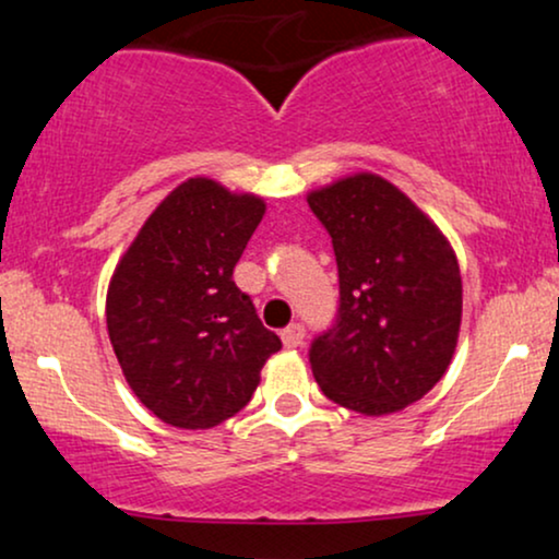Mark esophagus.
Instances as JSON below:
<instances>
[{
	"mask_svg": "<svg viewBox=\"0 0 559 559\" xmlns=\"http://www.w3.org/2000/svg\"><path fill=\"white\" fill-rule=\"evenodd\" d=\"M281 342H284L286 349H297V346L305 342V325L299 323L288 325V329H284V333H281Z\"/></svg>",
	"mask_w": 559,
	"mask_h": 559,
	"instance_id": "34e87169",
	"label": "esophagus"
}]
</instances>
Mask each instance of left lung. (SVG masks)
<instances>
[{
    "label": "left lung",
    "instance_id": "1",
    "mask_svg": "<svg viewBox=\"0 0 559 559\" xmlns=\"http://www.w3.org/2000/svg\"><path fill=\"white\" fill-rule=\"evenodd\" d=\"M338 265L336 325L310 349L323 394L360 415H391L447 373L463 320L457 254L402 189L355 173L307 194Z\"/></svg>",
    "mask_w": 559,
    "mask_h": 559
}]
</instances>
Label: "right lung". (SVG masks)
<instances>
[{
    "mask_svg": "<svg viewBox=\"0 0 559 559\" xmlns=\"http://www.w3.org/2000/svg\"><path fill=\"white\" fill-rule=\"evenodd\" d=\"M265 199L213 178L178 183L139 228L107 286V333L128 386L176 428H213L252 400L281 338L234 267Z\"/></svg>",
    "mask_w": 559,
    "mask_h": 559,
    "instance_id": "add662e5",
    "label": "right lung"
}]
</instances>
